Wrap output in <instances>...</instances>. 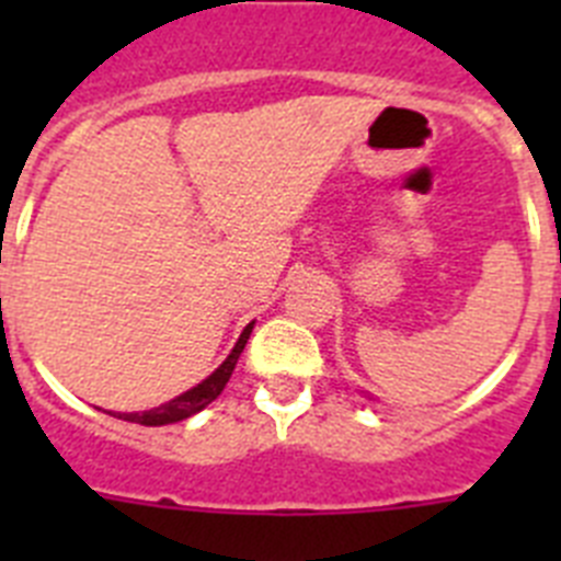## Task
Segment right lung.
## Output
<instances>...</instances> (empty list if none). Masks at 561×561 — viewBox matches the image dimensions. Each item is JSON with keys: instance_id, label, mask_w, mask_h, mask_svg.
<instances>
[{"instance_id": "1", "label": "right lung", "mask_w": 561, "mask_h": 561, "mask_svg": "<svg viewBox=\"0 0 561 561\" xmlns=\"http://www.w3.org/2000/svg\"><path fill=\"white\" fill-rule=\"evenodd\" d=\"M250 331H252V323L247 325L244 334L238 336L236 348L230 351V356H227L225 362H221L219 368L213 370L210 376H207L202 385H196V388H191L187 393L176 396V399H171L168 404H160V408L153 410H146V413H117V419L123 421H134V424H142V427H162V424H173V421H182V419H191V415H196L199 410H205L210 401H216L221 396V390H225V385L230 381L232 370H236V362L238 356H241V351H244L247 340H250Z\"/></svg>"}]
</instances>
